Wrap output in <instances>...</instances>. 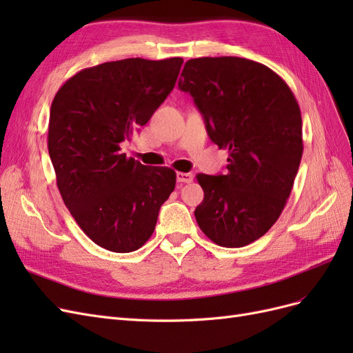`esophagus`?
Masks as SVG:
<instances>
[{"instance_id":"34e87169","label":"esophagus","mask_w":353,"mask_h":353,"mask_svg":"<svg viewBox=\"0 0 353 353\" xmlns=\"http://www.w3.org/2000/svg\"><path fill=\"white\" fill-rule=\"evenodd\" d=\"M176 179H178V183H184V184H188V183H191V181L194 179V176H193V174H187V172H178V174H176Z\"/></svg>"}]
</instances>
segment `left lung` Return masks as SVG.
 Listing matches in <instances>:
<instances>
[{
    "label": "left lung",
    "mask_w": 353,
    "mask_h": 353,
    "mask_svg": "<svg viewBox=\"0 0 353 353\" xmlns=\"http://www.w3.org/2000/svg\"><path fill=\"white\" fill-rule=\"evenodd\" d=\"M181 77L210 140L230 153L225 175H197L205 199L196 221L213 243L243 248L274 225L292 193L303 153L301 109L279 74L253 60L191 59Z\"/></svg>",
    "instance_id": "obj_1"
}]
</instances>
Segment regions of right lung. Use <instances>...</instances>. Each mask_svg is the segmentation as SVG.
Returning <instances> with one entry per match:
<instances>
[{"label":"right lung","instance_id":"obj_1","mask_svg":"<svg viewBox=\"0 0 353 353\" xmlns=\"http://www.w3.org/2000/svg\"><path fill=\"white\" fill-rule=\"evenodd\" d=\"M183 59H125L83 69L57 91L48 153L57 187L81 230L100 248L130 253L152 237L174 169L121 153L174 90Z\"/></svg>","mask_w":353,"mask_h":353}]
</instances>
